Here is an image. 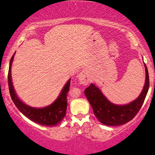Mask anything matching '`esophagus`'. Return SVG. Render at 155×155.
<instances>
[{
	"mask_svg": "<svg viewBox=\"0 0 155 155\" xmlns=\"http://www.w3.org/2000/svg\"><path fill=\"white\" fill-rule=\"evenodd\" d=\"M79 80L80 81V82L83 84H88L90 82V80H91L88 71H87L86 70H84L80 73V74L79 75Z\"/></svg>",
	"mask_w": 155,
	"mask_h": 155,
	"instance_id": "34e87169",
	"label": "esophagus"
}]
</instances>
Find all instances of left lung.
<instances>
[{
	"label": "left lung",
	"instance_id": "8db88e82",
	"mask_svg": "<svg viewBox=\"0 0 155 155\" xmlns=\"http://www.w3.org/2000/svg\"><path fill=\"white\" fill-rule=\"evenodd\" d=\"M146 80L140 95L128 104L119 106L107 100L97 87L91 84L84 93L93 109L94 114L101 123L108 126L122 125L133 120L141 108L149 87V73L145 65Z\"/></svg>",
	"mask_w": 155,
	"mask_h": 155
}]
</instances>
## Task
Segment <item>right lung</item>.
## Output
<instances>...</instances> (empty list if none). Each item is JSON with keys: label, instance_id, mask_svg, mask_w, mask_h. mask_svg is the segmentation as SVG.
<instances>
[{"label": "right lung", "instance_id": "1", "mask_svg": "<svg viewBox=\"0 0 155 155\" xmlns=\"http://www.w3.org/2000/svg\"><path fill=\"white\" fill-rule=\"evenodd\" d=\"M15 54L11 58L8 74V88H9L10 95L14 104L19 110V111L22 112L25 116L35 123H38L41 125L49 126V127H54L57 124H60L66 114L68 106L67 95L71 86V79H69L68 82L65 84L58 99L50 106L41 108H33L31 106H28V105L25 104L22 101H21L18 98V97L15 93L13 84H12V76H11V68H12V64L13 62Z\"/></svg>", "mask_w": 155, "mask_h": 155}]
</instances>
